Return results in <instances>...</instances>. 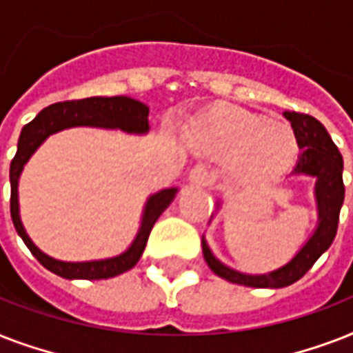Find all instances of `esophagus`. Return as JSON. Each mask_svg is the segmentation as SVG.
Masks as SVG:
<instances>
[{"instance_id": "1", "label": "esophagus", "mask_w": 353, "mask_h": 353, "mask_svg": "<svg viewBox=\"0 0 353 353\" xmlns=\"http://www.w3.org/2000/svg\"><path fill=\"white\" fill-rule=\"evenodd\" d=\"M190 181L196 183V185H203V187H210V185H214L216 176L212 172L203 165L194 166L192 170H190Z\"/></svg>"}]
</instances>
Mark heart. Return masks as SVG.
<instances>
[{
	"instance_id": "heart-1",
	"label": "heart",
	"mask_w": 353,
	"mask_h": 353,
	"mask_svg": "<svg viewBox=\"0 0 353 353\" xmlns=\"http://www.w3.org/2000/svg\"><path fill=\"white\" fill-rule=\"evenodd\" d=\"M194 150L218 159L236 161L249 179L282 174L296 155L295 133L280 122H268L238 110H223L187 128Z\"/></svg>"
}]
</instances>
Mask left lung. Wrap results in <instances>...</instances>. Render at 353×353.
Returning a JSON list of instances; mask_svg holds the SVG:
<instances>
[{
    "instance_id": "1",
    "label": "left lung",
    "mask_w": 353,
    "mask_h": 353,
    "mask_svg": "<svg viewBox=\"0 0 353 353\" xmlns=\"http://www.w3.org/2000/svg\"><path fill=\"white\" fill-rule=\"evenodd\" d=\"M284 117L291 122L301 155L296 161L293 174H306L317 179L315 183V199H317L319 225L312 238L304 243L291 262L265 274H245L227 268L201 238L205 262L218 276L232 284L249 285V288H285L295 284L312 269L324 251H328L339 223V212L345 201V185H343V155L326 132V128L315 117L306 113L284 112Z\"/></svg>"
}]
</instances>
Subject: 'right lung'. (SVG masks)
Returning a JSON list of instances; mask_svg holds the SVG:
<instances>
[{
    "label": "right lung",
    "instance_id": "add662e5",
    "mask_svg": "<svg viewBox=\"0 0 353 353\" xmlns=\"http://www.w3.org/2000/svg\"><path fill=\"white\" fill-rule=\"evenodd\" d=\"M74 126L108 128V130L119 128L126 133H146L150 130L148 106L130 97H90V99H80V101L57 102V104L43 108L29 124H25L19 133L18 152L10 163V216L25 245L29 247V251L34 254L36 260L51 273L69 280L112 279V276L126 273L128 269H132L139 262L152 227L157 218L165 212L166 207L174 201L177 188H165L150 196L144 205L143 220H141L135 240L119 256L91 260V262H62V260L47 256L46 252H41L32 243V240L25 232L23 223L19 220L18 179L25 163L49 135Z\"/></svg>",
    "mask_w": 353,
    "mask_h": 353
}]
</instances>
